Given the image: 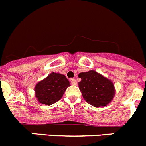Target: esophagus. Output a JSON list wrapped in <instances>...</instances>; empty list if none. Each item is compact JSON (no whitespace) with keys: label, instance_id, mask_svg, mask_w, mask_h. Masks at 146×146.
Returning a JSON list of instances; mask_svg holds the SVG:
<instances>
[{"label":"esophagus","instance_id":"34e87169","mask_svg":"<svg viewBox=\"0 0 146 146\" xmlns=\"http://www.w3.org/2000/svg\"><path fill=\"white\" fill-rule=\"evenodd\" d=\"M71 84H72V85H77V80H75V79H74V78H72V79H71Z\"/></svg>","mask_w":146,"mask_h":146}]
</instances>
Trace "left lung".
Here are the masks:
<instances>
[{"label": "left lung", "mask_w": 146, "mask_h": 146, "mask_svg": "<svg viewBox=\"0 0 146 146\" xmlns=\"http://www.w3.org/2000/svg\"><path fill=\"white\" fill-rule=\"evenodd\" d=\"M78 77L81 78L79 88L88 104L95 107L104 106L113 99L114 85L111 81L93 70L80 73Z\"/></svg>", "instance_id": "8db88e82"}]
</instances>
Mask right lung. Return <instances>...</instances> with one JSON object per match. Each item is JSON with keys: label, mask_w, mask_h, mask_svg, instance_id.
<instances>
[{"label": "right lung", "mask_w": 146, "mask_h": 146, "mask_svg": "<svg viewBox=\"0 0 146 146\" xmlns=\"http://www.w3.org/2000/svg\"><path fill=\"white\" fill-rule=\"evenodd\" d=\"M69 85L65 76L53 72L36 85L35 91L37 101L45 105L53 104L61 99Z\"/></svg>", "instance_id": "1"}]
</instances>
